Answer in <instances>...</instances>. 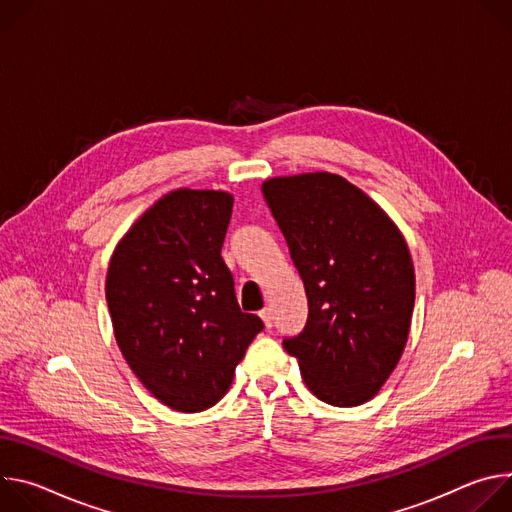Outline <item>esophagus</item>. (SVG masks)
I'll return each instance as SVG.
<instances>
[{"mask_svg": "<svg viewBox=\"0 0 512 512\" xmlns=\"http://www.w3.org/2000/svg\"><path fill=\"white\" fill-rule=\"evenodd\" d=\"M259 316H261L263 324H265L267 328H271V324H273V316H271V310H269V308H263V310L259 312Z\"/></svg>", "mask_w": 512, "mask_h": 512, "instance_id": "34e87169", "label": "esophagus"}]
</instances>
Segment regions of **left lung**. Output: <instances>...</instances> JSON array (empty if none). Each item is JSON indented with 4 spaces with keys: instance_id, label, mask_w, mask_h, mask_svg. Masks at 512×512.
Returning <instances> with one entry per match:
<instances>
[{
    "instance_id": "8db88e82",
    "label": "left lung",
    "mask_w": 512,
    "mask_h": 512,
    "mask_svg": "<svg viewBox=\"0 0 512 512\" xmlns=\"http://www.w3.org/2000/svg\"><path fill=\"white\" fill-rule=\"evenodd\" d=\"M261 190L308 298V322L283 348L318 399L362 405L407 344L415 304L409 247L385 210L338 174L271 178Z\"/></svg>"
}]
</instances>
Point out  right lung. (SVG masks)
Wrapping results in <instances>:
<instances>
[{"mask_svg": "<svg viewBox=\"0 0 512 512\" xmlns=\"http://www.w3.org/2000/svg\"><path fill=\"white\" fill-rule=\"evenodd\" d=\"M231 214L229 192L174 190L137 218L109 261L115 340L141 385L182 413L225 397L263 330L241 312L221 257Z\"/></svg>", "mask_w": 512, "mask_h": 512, "instance_id": "add662e5", "label": "right lung"}]
</instances>
